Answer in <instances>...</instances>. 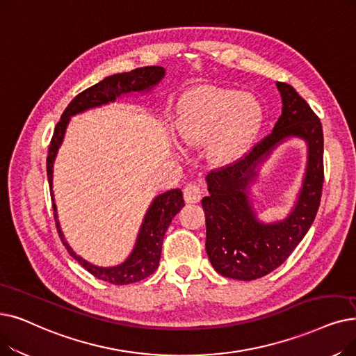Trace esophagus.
Returning <instances> with one entry per match:
<instances>
[{"instance_id": "esophagus-1", "label": "esophagus", "mask_w": 356, "mask_h": 356, "mask_svg": "<svg viewBox=\"0 0 356 356\" xmlns=\"http://www.w3.org/2000/svg\"><path fill=\"white\" fill-rule=\"evenodd\" d=\"M183 196L188 204H197L200 197H202V189H200L197 183L191 181L186 184V188H184Z\"/></svg>"}]
</instances>
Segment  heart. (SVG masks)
I'll list each match as a JSON object with an SVG mask.
<instances>
[{
  "instance_id": "heart-1",
  "label": "heart",
  "mask_w": 356,
  "mask_h": 356,
  "mask_svg": "<svg viewBox=\"0 0 356 356\" xmlns=\"http://www.w3.org/2000/svg\"><path fill=\"white\" fill-rule=\"evenodd\" d=\"M260 125L261 107L256 99L236 90L204 86L181 99L175 131L183 145L208 144L212 163L229 164L250 149Z\"/></svg>"
}]
</instances>
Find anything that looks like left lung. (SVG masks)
I'll return each instance as SVG.
<instances>
[{"label": "left lung", "mask_w": 356, "mask_h": 356, "mask_svg": "<svg viewBox=\"0 0 356 356\" xmlns=\"http://www.w3.org/2000/svg\"><path fill=\"white\" fill-rule=\"evenodd\" d=\"M276 87L282 97V115L273 131L244 159L207 176L205 249L213 269L233 280L253 281L281 266L310 229L320 207L324 179L320 119L293 87L285 83H276ZM291 137L307 144L302 189L284 220L264 223L252 207L250 188L261 164Z\"/></svg>", "instance_id": "obj_1"}]
</instances>
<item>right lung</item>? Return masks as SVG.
Returning a JSON list of instances; mask_svg holds the SVG:
<instances>
[{"label":"right lung","mask_w":356,"mask_h":356,"mask_svg":"<svg viewBox=\"0 0 356 356\" xmlns=\"http://www.w3.org/2000/svg\"><path fill=\"white\" fill-rule=\"evenodd\" d=\"M164 75L165 70L163 67L136 68L131 72H122L106 76L100 83L80 92V95L75 96L72 102L67 106V109L64 111L63 116H60V120L56 123L49 145L48 159H46V172H48L55 222L58 228V234L60 240H63V244L65 245L68 253L79 261L86 270H88L92 276L99 277V280L111 282L113 285H128L143 281L144 277L156 272L160 264L163 238L165 231L170 222H172V220L176 216V213H179L180 209L184 207L183 193L180 189H172L154 197L143 220L132 253L120 265L112 268H102L90 264V261L76 254L64 237L63 229H60L59 225L56 204L52 192L54 163L56 159L58 149L64 141L65 131L71 116L83 113L88 109H95V107L99 106L113 103L118 97L123 95H131V92H148L164 79Z\"/></svg>","instance_id":"obj_1"}]
</instances>
